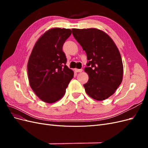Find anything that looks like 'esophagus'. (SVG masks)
Masks as SVG:
<instances>
[{
  "label": "esophagus",
  "instance_id": "obj_1",
  "mask_svg": "<svg viewBox=\"0 0 148 148\" xmlns=\"http://www.w3.org/2000/svg\"><path fill=\"white\" fill-rule=\"evenodd\" d=\"M75 71H76V72H79V73H81V72H82V71H83V70H82V69H75Z\"/></svg>",
  "mask_w": 148,
  "mask_h": 148
}]
</instances>
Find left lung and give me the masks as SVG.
I'll list each match as a JSON object with an SVG mask.
<instances>
[{
    "label": "left lung",
    "mask_w": 148,
    "mask_h": 148,
    "mask_svg": "<svg viewBox=\"0 0 148 148\" xmlns=\"http://www.w3.org/2000/svg\"><path fill=\"white\" fill-rule=\"evenodd\" d=\"M86 52L89 60L84 71L89 79L83 86L87 95L103 101L115 93L123 79L122 57L115 42L104 31L96 28L71 29Z\"/></svg>",
    "instance_id": "8db88e82"
}]
</instances>
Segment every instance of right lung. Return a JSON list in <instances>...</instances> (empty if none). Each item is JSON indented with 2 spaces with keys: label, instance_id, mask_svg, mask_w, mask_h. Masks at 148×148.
<instances>
[{
  "label": "right lung",
  "instance_id": "1",
  "mask_svg": "<svg viewBox=\"0 0 148 148\" xmlns=\"http://www.w3.org/2000/svg\"><path fill=\"white\" fill-rule=\"evenodd\" d=\"M71 34L70 29L53 28L40 37L28 62L29 85L40 99L49 104L63 97L74 73L66 65L62 47Z\"/></svg>",
  "mask_w": 148,
  "mask_h": 148
}]
</instances>
